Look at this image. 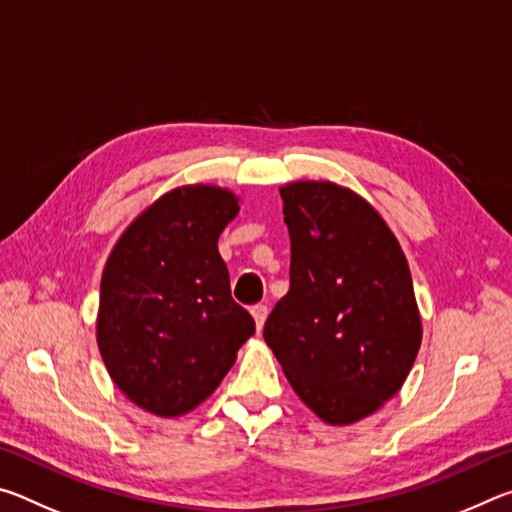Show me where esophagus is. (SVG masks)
Masks as SVG:
<instances>
[{
    "label": "esophagus",
    "instance_id": "34e87169",
    "mask_svg": "<svg viewBox=\"0 0 512 512\" xmlns=\"http://www.w3.org/2000/svg\"><path fill=\"white\" fill-rule=\"evenodd\" d=\"M250 311H253V318H255L257 329H262L264 323H266V316H268V307L266 305H255Z\"/></svg>",
    "mask_w": 512,
    "mask_h": 512
}]
</instances>
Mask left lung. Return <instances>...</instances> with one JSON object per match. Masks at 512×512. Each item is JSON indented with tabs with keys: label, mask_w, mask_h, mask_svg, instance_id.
<instances>
[{
	"label": "left lung",
	"mask_w": 512,
	"mask_h": 512,
	"mask_svg": "<svg viewBox=\"0 0 512 512\" xmlns=\"http://www.w3.org/2000/svg\"><path fill=\"white\" fill-rule=\"evenodd\" d=\"M280 196L291 287L264 339L320 420L352 424L400 391L418 357L409 264L375 207L350 189L300 180Z\"/></svg>",
	"instance_id": "1"
}]
</instances>
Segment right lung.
Here are the masks:
<instances>
[{
    "instance_id": "obj_1",
    "label": "right lung",
    "mask_w": 512,
    "mask_h": 512,
    "mask_svg": "<svg viewBox=\"0 0 512 512\" xmlns=\"http://www.w3.org/2000/svg\"><path fill=\"white\" fill-rule=\"evenodd\" d=\"M237 212L228 189H173L128 225L103 268V363L128 400L160 418L207 400L255 334L216 246Z\"/></svg>"
}]
</instances>
